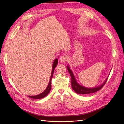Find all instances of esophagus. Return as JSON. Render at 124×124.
<instances>
[{
    "mask_svg": "<svg viewBox=\"0 0 124 124\" xmlns=\"http://www.w3.org/2000/svg\"><path fill=\"white\" fill-rule=\"evenodd\" d=\"M67 60V57L66 56H63L60 58V61L61 63L65 62Z\"/></svg>",
    "mask_w": 124,
    "mask_h": 124,
    "instance_id": "34e87169",
    "label": "esophagus"
}]
</instances>
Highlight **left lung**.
<instances>
[{"label":"left lung","mask_w":124,"mask_h":124,"mask_svg":"<svg viewBox=\"0 0 124 124\" xmlns=\"http://www.w3.org/2000/svg\"><path fill=\"white\" fill-rule=\"evenodd\" d=\"M67 68L71 77V86H72V87L74 92L78 94H90V93H92L96 92L97 91L100 90L102 88V87L104 86L105 84L106 83L108 77V76L106 80L104 81L103 83L102 84H101V85L95 87H93V88H88V87H86L81 85L80 84H79L77 82V81L75 79L74 74L73 73L72 70H71V69H70V67H69V65L67 66Z\"/></svg>","instance_id":"8db88e82"}]
</instances>
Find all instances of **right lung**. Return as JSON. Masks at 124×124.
Masks as SVG:
<instances>
[{"label":"right lung","mask_w":124,"mask_h":124,"mask_svg":"<svg viewBox=\"0 0 124 124\" xmlns=\"http://www.w3.org/2000/svg\"><path fill=\"white\" fill-rule=\"evenodd\" d=\"M58 63V59L56 58L54 60L53 63V65H52V72H51V77H50V79L48 84V85L47 86V87L46 88L44 92L41 93L40 94H38L37 95H35V96H28L31 99H42L43 97H45L46 96H47L49 93L50 92V90L51 89V80L52 78V77H53V75L54 72V70L55 68H56V67L57 66V64Z\"/></svg>","instance_id":"obj_1"}]
</instances>
